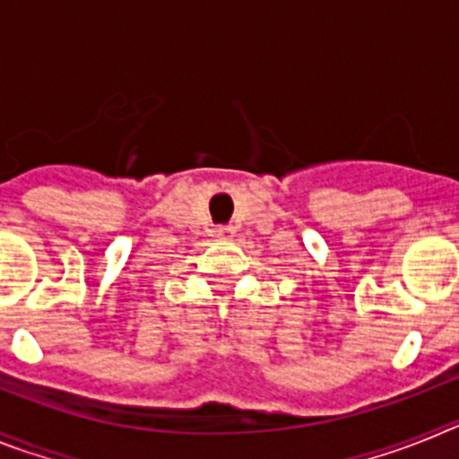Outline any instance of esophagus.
<instances>
[{"label":"esophagus","instance_id":"34e87169","mask_svg":"<svg viewBox=\"0 0 459 459\" xmlns=\"http://www.w3.org/2000/svg\"><path fill=\"white\" fill-rule=\"evenodd\" d=\"M225 234H230V227H221L218 230V237H225Z\"/></svg>","mask_w":459,"mask_h":459}]
</instances>
